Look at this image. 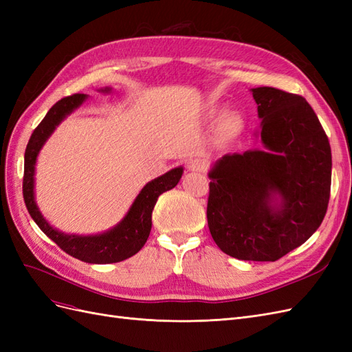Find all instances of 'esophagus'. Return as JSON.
<instances>
[{"label": "esophagus", "mask_w": 352, "mask_h": 352, "mask_svg": "<svg viewBox=\"0 0 352 352\" xmlns=\"http://www.w3.org/2000/svg\"><path fill=\"white\" fill-rule=\"evenodd\" d=\"M188 168L190 170V172H206L207 166H206L204 160L194 158V160H190V162L188 163Z\"/></svg>", "instance_id": "34e87169"}]
</instances>
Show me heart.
<instances>
[{
  "label": "heart",
  "mask_w": 352,
  "mask_h": 352,
  "mask_svg": "<svg viewBox=\"0 0 352 352\" xmlns=\"http://www.w3.org/2000/svg\"><path fill=\"white\" fill-rule=\"evenodd\" d=\"M223 126H225V129L229 132V133H233V132H236L238 131V127H239V119L236 116H228L226 119H225V123H223Z\"/></svg>",
  "instance_id": "obj_1"
}]
</instances>
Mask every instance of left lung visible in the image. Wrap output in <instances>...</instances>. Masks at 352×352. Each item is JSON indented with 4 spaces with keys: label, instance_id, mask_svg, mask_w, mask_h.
<instances>
[{
    "label": "left lung",
    "instance_id": "1",
    "mask_svg": "<svg viewBox=\"0 0 352 352\" xmlns=\"http://www.w3.org/2000/svg\"><path fill=\"white\" fill-rule=\"evenodd\" d=\"M265 150L220 158L210 172L208 229L230 257L276 261L322 225L332 182L329 138L304 97L252 89ZM280 193L283 204H271Z\"/></svg>",
    "mask_w": 352,
    "mask_h": 352
}]
</instances>
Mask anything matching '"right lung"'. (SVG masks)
Masks as SVG:
<instances>
[{
    "label": "right lung",
    "mask_w": 352,
    "mask_h": 352,
    "mask_svg": "<svg viewBox=\"0 0 352 352\" xmlns=\"http://www.w3.org/2000/svg\"><path fill=\"white\" fill-rule=\"evenodd\" d=\"M87 98L85 94H73L61 98L56 102L42 122L35 127L25 151V175H23V198L30 217L35 220L39 229L45 235L54 241L58 247L72 257L85 263L92 264H107L119 263L132 257L140 251L151 232V214L158 197L166 190L177 185L182 177L184 168L177 167L170 170L166 175L154 179L146 184L144 189L136 197L129 212L114 229L95 236H76L65 235L56 229H52L47 220L41 216L35 204L34 197V173L38 153L45 144L47 138L54 132L56 126L70 114L74 109L79 107Z\"/></svg>",
    "instance_id": "add662e5"
}]
</instances>
